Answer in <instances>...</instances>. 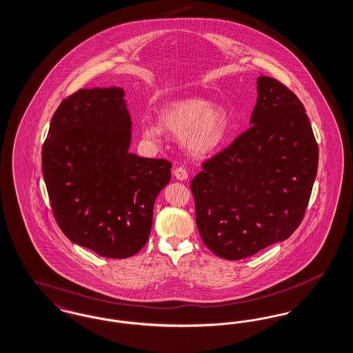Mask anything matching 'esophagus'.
I'll return each instance as SVG.
<instances>
[{
	"label": "esophagus",
	"mask_w": 353,
	"mask_h": 353,
	"mask_svg": "<svg viewBox=\"0 0 353 353\" xmlns=\"http://www.w3.org/2000/svg\"><path fill=\"white\" fill-rule=\"evenodd\" d=\"M173 174H174V177L177 179V180H180V181H184L188 179V172H186V169L183 168V167H179V168L174 169L173 170Z\"/></svg>",
	"instance_id": "34e87169"
}]
</instances>
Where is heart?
Wrapping results in <instances>:
<instances>
[{
  "label": "heart",
  "mask_w": 353,
  "mask_h": 353,
  "mask_svg": "<svg viewBox=\"0 0 353 353\" xmlns=\"http://www.w3.org/2000/svg\"><path fill=\"white\" fill-rule=\"evenodd\" d=\"M230 127L228 111L212 105L202 98H185L170 101L160 112V123L144 120L143 137L159 143L164 130L183 137L185 148L194 156H206L217 151Z\"/></svg>",
  "instance_id": "heart-1"
}]
</instances>
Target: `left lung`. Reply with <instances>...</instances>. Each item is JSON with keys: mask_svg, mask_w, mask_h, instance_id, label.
Segmentation results:
<instances>
[{"mask_svg": "<svg viewBox=\"0 0 353 353\" xmlns=\"http://www.w3.org/2000/svg\"><path fill=\"white\" fill-rule=\"evenodd\" d=\"M252 127L202 164L192 180L203 243L223 259L252 256L301 225L319 148L302 101L261 75Z\"/></svg>", "mask_w": 353, "mask_h": 353, "instance_id": "left-lung-1", "label": "left lung"}]
</instances>
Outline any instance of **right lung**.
Segmentation results:
<instances>
[{"instance_id": "obj_1", "label": "right lung", "mask_w": 353, "mask_h": 353, "mask_svg": "<svg viewBox=\"0 0 353 353\" xmlns=\"http://www.w3.org/2000/svg\"><path fill=\"white\" fill-rule=\"evenodd\" d=\"M132 121L119 87L83 88L59 104L42 147V173L63 234L105 258L140 252L172 164L128 151Z\"/></svg>"}]
</instances>
